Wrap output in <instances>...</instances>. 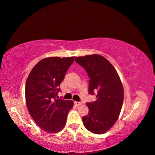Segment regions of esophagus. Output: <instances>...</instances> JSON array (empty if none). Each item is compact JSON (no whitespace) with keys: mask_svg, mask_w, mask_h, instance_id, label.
<instances>
[{"mask_svg":"<svg viewBox=\"0 0 155 155\" xmlns=\"http://www.w3.org/2000/svg\"><path fill=\"white\" fill-rule=\"evenodd\" d=\"M74 104H75V106L78 107V106L81 105V103H80V102H74Z\"/></svg>","mask_w":155,"mask_h":155,"instance_id":"34e87169","label":"esophagus"}]
</instances>
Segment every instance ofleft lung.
Wrapping results in <instances>:
<instances>
[{
    "label": "left lung",
    "mask_w": 155,
    "mask_h": 155,
    "mask_svg": "<svg viewBox=\"0 0 155 155\" xmlns=\"http://www.w3.org/2000/svg\"><path fill=\"white\" fill-rule=\"evenodd\" d=\"M75 61L87 72L89 94L96 101L87 103V115L83 117L85 127L95 134H103L117 121L124 100V89L118 74L104 57L94 54L75 57Z\"/></svg>",
    "instance_id": "8db88e82"
}]
</instances>
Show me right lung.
I'll use <instances>...</instances> for the list:
<instances>
[{
    "mask_svg": "<svg viewBox=\"0 0 155 155\" xmlns=\"http://www.w3.org/2000/svg\"><path fill=\"white\" fill-rule=\"evenodd\" d=\"M74 57H47L31 70L25 86L28 111L41 129L50 133L62 130L74 102L57 99L59 85Z\"/></svg>",
    "mask_w": 155,
    "mask_h": 155,
    "instance_id": "1",
    "label": "right lung"
}]
</instances>
